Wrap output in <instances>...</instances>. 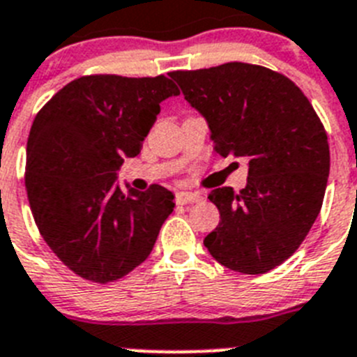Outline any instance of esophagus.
<instances>
[{"label":"esophagus","instance_id":"1","mask_svg":"<svg viewBox=\"0 0 357 357\" xmlns=\"http://www.w3.org/2000/svg\"><path fill=\"white\" fill-rule=\"evenodd\" d=\"M202 199L201 194H197V192H178L176 194V201L179 202V204H188V202H199Z\"/></svg>","mask_w":357,"mask_h":357}]
</instances>
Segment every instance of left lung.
<instances>
[{"mask_svg": "<svg viewBox=\"0 0 357 357\" xmlns=\"http://www.w3.org/2000/svg\"><path fill=\"white\" fill-rule=\"evenodd\" d=\"M185 99L204 117L220 156L247 160V185L210 192L220 222L204 245L220 265L265 274L290 258L322 208L327 135L303 91L261 66L229 62L174 70Z\"/></svg>", "mask_w": 357, "mask_h": 357, "instance_id": "8db88e82", "label": "left lung"}]
</instances>
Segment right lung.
Returning <instances> with one entry per match:
<instances>
[{
	"label": "right lung",
	"mask_w": 357,
	"mask_h": 357,
	"mask_svg": "<svg viewBox=\"0 0 357 357\" xmlns=\"http://www.w3.org/2000/svg\"><path fill=\"white\" fill-rule=\"evenodd\" d=\"M179 96L165 76H83L31 124L26 192L35 224L60 261L94 282L130 274L155 247L174 194L160 185L124 192L117 172L142 149L160 102Z\"/></svg>",
	"instance_id": "add662e5"
}]
</instances>
